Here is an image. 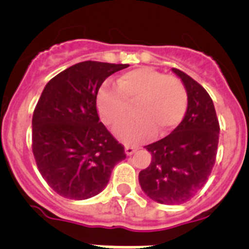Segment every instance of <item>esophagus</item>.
<instances>
[{"label":"esophagus","instance_id":"obj_1","mask_svg":"<svg viewBox=\"0 0 249 249\" xmlns=\"http://www.w3.org/2000/svg\"><path fill=\"white\" fill-rule=\"evenodd\" d=\"M136 151V149L135 147H133V146H129V145H126V146H125V154H126L127 156H130V155H133L134 152Z\"/></svg>","mask_w":249,"mask_h":249}]
</instances>
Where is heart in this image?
<instances>
[{
    "mask_svg": "<svg viewBox=\"0 0 249 249\" xmlns=\"http://www.w3.org/2000/svg\"><path fill=\"white\" fill-rule=\"evenodd\" d=\"M98 110L103 122L114 126L133 105L135 115L115 129L126 144L163 135L178 125L187 108V90L178 78L147 67L129 71L116 79V87L104 84L98 93Z\"/></svg>",
    "mask_w": 249,
    "mask_h": 249,
    "instance_id": "heart-1",
    "label": "heart"
}]
</instances>
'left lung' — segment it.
<instances>
[{"label":"left lung","mask_w":249,"mask_h":249,"mask_svg":"<svg viewBox=\"0 0 249 249\" xmlns=\"http://www.w3.org/2000/svg\"><path fill=\"white\" fill-rule=\"evenodd\" d=\"M172 71L186 87L187 110L170 135L145 146L151 162L139 174L145 195L162 205H180L202 189L213 169L219 138L211 97L180 69Z\"/></svg>","instance_id":"left-lung-1"}]
</instances>
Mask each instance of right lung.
Listing matches in <instances>:
<instances>
[{"label": "right lung", "instance_id": "obj_1", "mask_svg": "<svg viewBox=\"0 0 249 249\" xmlns=\"http://www.w3.org/2000/svg\"><path fill=\"white\" fill-rule=\"evenodd\" d=\"M129 64L86 60L47 83L32 118V150L42 178L71 200L94 197L126 158L97 111V95L109 75Z\"/></svg>", "mask_w": 249, "mask_h": 249}]
</instances>
